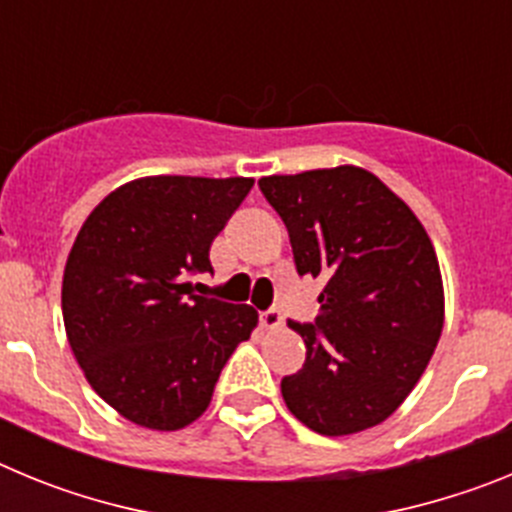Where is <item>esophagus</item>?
Listing matches in <instances>:
<instances>
[{
    "label": "esophagus",
    "mask_w": 512,
    "mask_h": 512,
    "mask_svg": "<svg viewBox=\"0 0 512 512\" xmlns=\"http://www.w3.org/2000/svg\"><path fill=\"white\" fill-rule=\"evenodd\" d=\"M259 320H261V325H264V328H279V325L284 323L282 312H279L277 307H269V310L261 312Z\"/></svg>",
    "instance_id": "obj_1"
}]
</instances>
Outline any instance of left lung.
Masks as SVG:
<instances>
[{
    "instance_id": "left-lung-1",
    "label": "left lung",
    "mask_w": 512,
    "mask_h": 512,
    "mask_svg": "<svg viewBox=\"0 0 512 512\" xmlns=\"http://www.w3.org/2000/svg\"><path fill=\"white\" fill-rule=\"evenodd\" d=\"M287 225L300 277H323L305 364L282 379L289 413L320 436L390 418L431 361L443 328L433 243L405 202L356 166L259 179Z\"/></svg>"
}]
</instances>
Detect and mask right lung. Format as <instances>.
Here are the masks:
<instances>
[{"label": "right lung", "instance_id": "obj_1", "mask_svg": "<svg viewBox=\"0 0 512 512\" xmlns=\"http://www.w3.org/2000/svg\"><path fill=\"white\" fill-rule=\"evenodd\" d=\"M253 179L146 176L107 194L63 271V325L89 384L153 431L200 418L225 361L251 338V305L194 295L210 246Z\"/></svg>", "mask_w": 512, "mask_h": 512}]
</instances>
